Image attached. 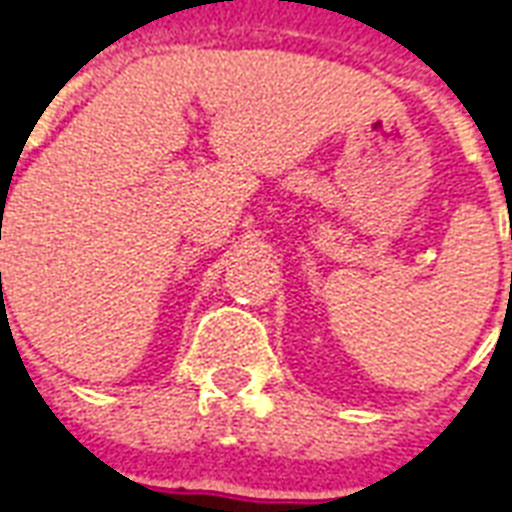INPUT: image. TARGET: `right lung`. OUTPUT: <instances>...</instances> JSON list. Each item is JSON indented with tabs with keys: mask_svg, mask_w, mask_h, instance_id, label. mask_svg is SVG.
<instances>
[{
	"mask_svg": "<svg viewBox=\"0 0 512 512\" xmlns=\"http://www.w3.org/2000/svg\"><path fill=\"white\" fill-rule=\"evenodd\" d=\"M0 277H2V274H0Z\"/></svg>",
	"mask_w": 512,
	"mask_h": 512,
	"instance_id": "right-lung-1",
	"label": "right lung"
}]
</instances>
